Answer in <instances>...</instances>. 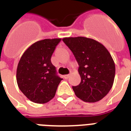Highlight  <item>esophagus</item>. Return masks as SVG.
Segmentation results:
<instances>
[{"label":"esophagus","mask_w":131,"mask_h":131,"mask_svg":"<svg viewBox=\"0 0 131 131\" xmlns=\"http://www.w3.org/2000/svg\"><path fill=\"white\" fill-rule=\"evenodd\" d=\"M69 74H67V75H64V78H65V79H68L69 78Z\"/></svg>","instance_id":"1"}]
</instances>
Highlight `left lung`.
Here are the masks:
<instances>
[{
  "instance_id": "left-lung-1",
  "label": "left lung",
  "mask_w": 131,
  "mask_h": 131,
  "mask_svg": "<svg viewBox=\"0 0 131 131\" xmlns=\"http://www.w3.org/2000/svg\"><path fill=\"white\" fill-rule=\"evenodd\" d=\"M62 41L78 62L81 82L73 87L77 97L85 102L102 99L112 87L115 65L112 56L102 43L84 37H64Z\"/></svg>"
}]
</instances>
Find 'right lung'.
Segmentation results:
<instances>
[{"instance_id":"obj_1","label":"right lung","mask_w":131,"mask_h":131,"mask_svg":"<svg viewBox=\"0 0 131 131\" xmlns=\"http://www.w3.org/2000/svg\"><path fill=\"white\" fill-rule=\"evenodd\" d=\"M61 39H45L34 43L24 53L16 70L19 89L29 100L46 103L56 95L62 78L56 73L51 58Z\"/></svg>"}]
</instances>
